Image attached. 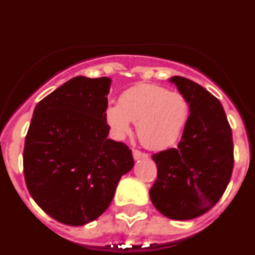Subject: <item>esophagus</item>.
Here are the masks:
<instances>
[{"mask_svg":"<svg viewBox=\"0 0 255 255\" xmlns=\"http://www.w3.org/2000/svg\"><path fill=\"white\" fill-rule=\"evenodd\" d=\"M132 157H134V159L147 158V157H148V154H147V153H143V152H140V150H138V149H134V150H132Z\"/></svg>","mask_w":255,"mask_h":255,"instance_id":"esophagus-1","label":"esophagus"}]
</instances>
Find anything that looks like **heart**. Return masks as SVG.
Here are the masks:
<instances>
[{
	"mask_svg": "<svg viewBox=\"0 0 255 255\" xmlns=\"http://www.w3.org/2000/svg\"><path fill=\"white\" fill-rule=\"evenodd\" d=\"M189 119V102L176 91L157 84H138L108 103L106 120L116 139L125 138L136 123V135L152 150L164 149L181 136Z\"/></svg>",
	"mask_w": 255,
	"mask_h": 255,
	"instance_id": "obj_1",
	"label": "heart"
}]
</instances>
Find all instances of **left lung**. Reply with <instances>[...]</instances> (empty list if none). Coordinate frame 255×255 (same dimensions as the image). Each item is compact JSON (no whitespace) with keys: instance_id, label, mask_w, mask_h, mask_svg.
I'll list each match as a JSON object with an SVG mask.
<instances>
[{"instance_id":"1","label":"left lung","mask_w":255,"mask_h":255,"mask_svg":"<svg viewBox=\"0 0 255 255\" xmlns=\"http://www.w3.org/2000/svg\"><path fill=\"white\" fill-rule=\"evenodd\" d=\"M170 82L189 102V119L177 148L152 155L157 180L149 190L153 206L171 220H191L217 203L234 168L233 132L220 101L182 76Z\"/></svg>"}]
</instances>
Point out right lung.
I'll use <instances>...</instances> for the list:
<instances>
[{
  "mask_svg": "<svg viewBox=\"0 0 255 255\" xmlns=\"http://www.w3.org/2000/svg\"><path fill=\"white\" fill-rule=\"evenodd\" d=\"M110 87V78L76 76L34 108L22 154L26 188L61 224L83 226L100 217L134 166L129 147L107 138Z\"/></svg>",
  "mask_w": 255,
  "mask_h": 255,
  "instance_id": "obj_1",
  "label": "right lung"
}]
</instances>
